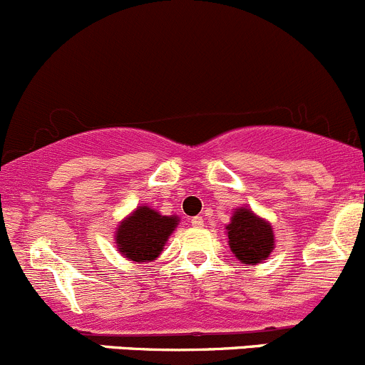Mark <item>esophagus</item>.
<instances>
[{
	"label": "esophagus",
	"instance_id": "1",
	"mask_svg": "<svg viewBox=\"0 0 365 365\" xmlns=\"http://www.w3.org/2000/svg\"><path fill=\"white\" fill-rule=\"evenodd\" d=\"M190 224H192L194 227H203L205 226V219H203V217H192V219H190Z\"/></svg>",
	"mask_w": 365,
	"mask_h": 365
}]
</instances>
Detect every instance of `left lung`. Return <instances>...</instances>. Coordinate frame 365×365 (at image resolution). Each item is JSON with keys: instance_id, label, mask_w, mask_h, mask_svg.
Listing matches in <instances>:
<instances>
[{"instance_id": "1", "label": "left lung", "mask_w": 365, "mask_h": 365, "mask_svg": "<svg viewBox=\"0 0 365 365\" xmlns=\"http://www.w3.org/2000/svg\"><path fill=\"white\" fill-rule=\"evenodd\" d=\"M227 244L242 264H257L267 259L275 249L274 227L267 219L240 206L226 224Z\"/></svg>"}]
</instances>
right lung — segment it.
Segmentation results:
<instances>
[{
  "instance_id": "obj_1",
  "label": "right lung",
  "mask_w": 365,
  "mask_h": 365,
  "mask_svg": "<svg viewBox=\"0 0 365 365\" xmlns=\"http://www.w3.org/2000/svg\"><path fill=\"white\" fill-rule=\"evenodd\" d=\"M180 217L162 215L155 208L141 205L132 210L114 231L118 252L134 263H150L160 256Z\"/></svg>"
}]
</instances>
